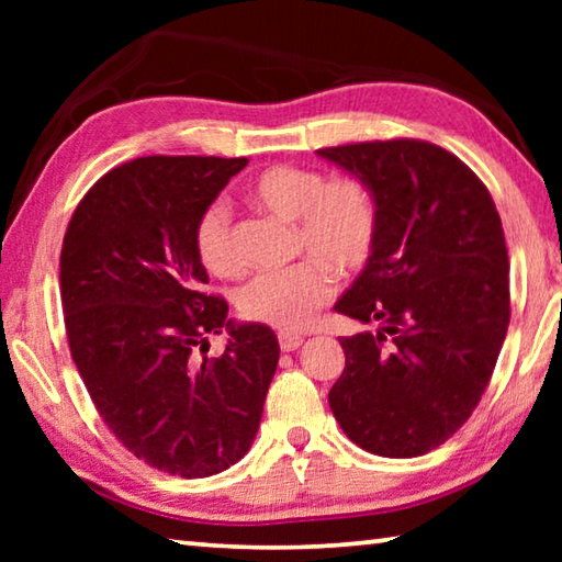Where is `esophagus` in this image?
Masks as SVG:
<instances>
[{
    "instance_id": "obj_1",
    "label": "esophagus",
    "mask_w": 562,
    "mask_h": 562,
    "mask_svg": "<svg viewBox=\"0 0 562 562\" xmlns=\"http://www.w3.org/2000/svg\"><path fill=\"white\" fill-rule=\"evenodd\" d=\"M300 345H302L300 335H290V331H288V335H284V331L280 335V349L282 351H294Z\"/></svg>"
}]
</instances>
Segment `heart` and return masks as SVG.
Masks as SVG:
<instances>
[{"label":"heart","instance_id":"heart-1","mask_svg":"<svg viewBox=\"0 0 562 562\" xmlns=\"http://www.w3.org/2000/svg\"><path fill=\"white\" fill-rule=\"evenodd\" d=\"M255 207L294 223V252L307 255L282 272L258 274L237 297L247 322L282 331H297L335 292L329 269L341 278L359 272L372 258L379 231V203L372 186L359 176L327 178L319 170L278 164L265 168L247 188ZM198 260L223 280L245 272L231 215L211 205L193 233Z\"/></svg>","mask_w":562,"mask_h":562}]
</instances>
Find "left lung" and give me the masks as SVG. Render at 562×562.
I'll return each instance as SVG.
<instances>
[{
	"label": "left lung",
	"mask_w": 562,
	"mask_h": 562,
	"mask_svg": "<svg viewBox=\"0 0 562 562\" xmlns=\"http://www.w3.org/2000/svg\"><path fill=\"white\" fill-rule=\"evenodd\" d=\"M379 203L367 268L335 304L376 331L341 337L329 408L351 441L386 459L441 446L469 422L510 322L508 250L481 178L416 138L319 148Z\"/></svg>",
	"instance_id": "obj_1"
}]
</instances>
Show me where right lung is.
I'll return each mask as SVG.
<instances>
[{"label": "right lung", "instance_id": "right-lung-1", "mask_svg": "<svg viewBox=\"0 0 562 562\" xmlns=\"http://www.w3.org/2000/svg\"><path fill=\"white\" fill-rule=\"evenodd\" d=\"M247 158L146 156L109 170L61 245L71 359L103 424L158 471L231 469L250 451L280 359L274 331L235 325L207 292L195 223ZM232 339L207 358L206 335Z\"/></svg>", "mask_w": 562, "mask_h": 562}]
</instances>
